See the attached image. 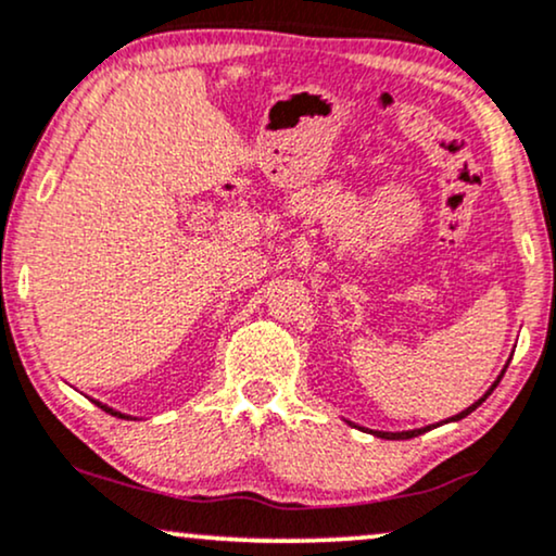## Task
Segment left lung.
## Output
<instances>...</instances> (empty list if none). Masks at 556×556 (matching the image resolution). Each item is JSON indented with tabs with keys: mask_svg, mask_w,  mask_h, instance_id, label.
<instances>
[{
	"mask_svg": "<svg viewBox=\"0 0 556 556\" xmlns=\"http://www.w3.org/2000/svg\"><path fill=\"white\" fill-rule=\"evenodd\" d=\"M505 376V370L503 372H500V376H497V380H494V383L490 386V388H486V393H484V396H481V399H477V401H473V404L471 406H466V409L464 412H458V414H453V417H447L445 419V422H458V419H464V417H469V414L473 412V409H477V406H481V404H484V401H486V396H490V393L494 391V388H497V383H500V378H503ZM427 430V427H422V430H406V432H380V430H372V434H378V438H383V440H409V438H417V434H422Z\"/></svg>",
	"mask_w": 556,
	"mask_h": 556,
	"instance_id": "8db88e82",
	"label": "left lung"
}]
</instances>
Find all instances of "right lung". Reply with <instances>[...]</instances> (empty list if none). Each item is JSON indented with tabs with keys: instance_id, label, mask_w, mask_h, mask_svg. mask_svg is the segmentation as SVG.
<instances>
[{
	"instance_id": "add662e5",
	"label": "right lung",
	"mask_w": 556,
	"mask_h": 556,
	"mask_svg": "<svg viewBox=\"0 0 556 556\" xmlns=\"http://www.w3.org/2000/svg\"><path fill=\"white\" fill-rule=\"evenodd\" d=\"M96 404L100 406V409L103 412H109V414H113V417H122V419H131L129 414H122V412H116V409H111V406H105V404H100V401H96Z\"/></svg>"
}]
</instances>
